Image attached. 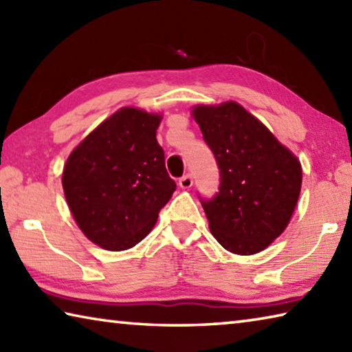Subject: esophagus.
Returning a JSON list of instances; mask_svg holds the SVG:
<instances>
[{
	"label": "esophagus",
	"mask_w": 352,
	"mask_h": 352,
	"mask_svg": "<svg viewBox=\"0 0 352 352\" xmlns=\"http://www.w3.org/2000/svg\"><path fill=\"white\" fill-rule=\"evenodd\" d=\"M193 186V177L190 176V175H186V176H182L181 179H179V187L181 188H184V190H188L190 187Z\"/></svg>",
	"instance_id": "obj_1"
}]
</instances>
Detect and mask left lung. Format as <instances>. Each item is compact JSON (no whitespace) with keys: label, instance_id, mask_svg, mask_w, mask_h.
I'll return each instance as SVG.
<instances>
[{"label":"left lung","instance_id":"left-lung-1","mask_svg":"<svg viewBox=\"0 0 352 352\" xmlns=\"http://www.w3.org/2000/svg\"><path fill=\"white\" fill-rule=\"evenodd\" d=\"M193 119L221 170L219 193L202 201L212 235L235 255L267 249L291 221L301 192L298 157L241 104H195Z\"/></svg>","mask_w":352,"mask_h":352}]
</instances>
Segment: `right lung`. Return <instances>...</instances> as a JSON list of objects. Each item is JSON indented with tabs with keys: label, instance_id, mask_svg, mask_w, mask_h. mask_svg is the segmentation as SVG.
<instances>
[{
	"label": "right lung",
	"instance_id": "add662e5",
	"mask_svg": "<svg viewBox=\"0 0 352 352\" xmlns=\"http://www.w3.org/2000/svg\"><path fill=\"white\" fill-rule=\"evenodd\" d=\"M162 114L123 107L71 151L61 175L78 229L98 248H134L156 224L176 184L156 131Z\"/></svg>",
	"mask_w": 352,
	"mask_h": 352
}]
</instances>
